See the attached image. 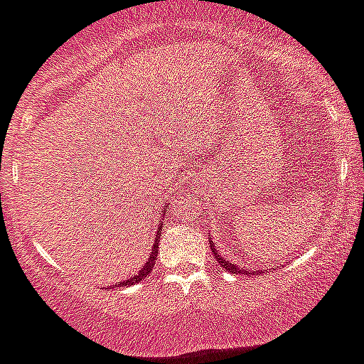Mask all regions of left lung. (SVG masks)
<instances>
[{
  "mask_svg": "<svg viewBox=\"0 0 364 364\" xmlns=\"http://www.w3.org/2000/svg\"><path fill=\"white\" fill-rule=\"evenodd\" d=\"M209 243H210V252H213L214 257H216L218 264L223 266V268L227 269V272H230V273H243V275H259V273H268V269H255V272H247V269L241 268L240 264H234V262H232V261H227V259H225V257H221L220 252L216 250V247H214L213 241H209Z\"/></svg>",
  "mask_w": 364,
  "mask_h": 364,
  "instance_id": "8db88e82",
  "label": "left lung"
}]
</instances>
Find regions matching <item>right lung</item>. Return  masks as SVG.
Listing matches in <instances>:
<instances>
[{"mask_svg": "<svg viewBox=\"0 0 364 364\" xmlns=\"http://www.w3.org/2000/svg\"><path fill=\"white\" fill-rule=\"evenodd\" d=\"M162 223H164V216H162L161 221H159V225H157L159 228H157V234H155V241H154V245H151V252H150V255H148V259H146V262H144L143 268L139 269V273H136V275L130 277V279H127V280H123V282L117 284V288H121V286H134V284H137V282H141V280L146 279L148 273L151 272V268L155 266V259H157V254H159V241H161Z\"/></svg>", "mask_w": 364, "mask_h": 364, "instance_id": "right-lung-1", "label": "right lung"}]
</instances>
